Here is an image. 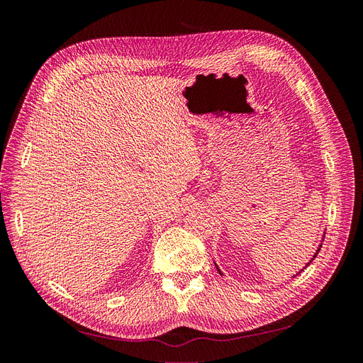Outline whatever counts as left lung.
Instances as JSON below:
<instances>
[{
    "instance_id": "8db88e82",
    "label": "left lung",
    "mask_w": 363,
    "mask_h": 363,
    "mask_svg": "<svg viewBox=\"0 0 363 363\" xmlns=\"http://www.w3.org/2000/svg\"><path fill=\"white\" fill-rule=\"evenodd\" d=\"M320 250H321V245H320V248H318V250H316V252H315V255H313L312 260H313V259L316 257V255H318V251H320ZM312 260H311L309 263H307V265H311V263H312ZM307 265H306V267H307ZM216 269H218V272H219V274H221V276H223V272H221V271H219V268H218V267H216ZM301 271H303V269H301ZM296 276H298V274H296ZM294 277H295V276H294Z\"/></svg>"
}]
</instances>
